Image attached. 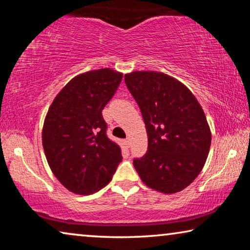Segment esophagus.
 Instances as JSON below:
<instances>
[{"instance_id":"esophagus-1","label":"esophagus","mask_w":250,"mask_h":250,"mask_svg":"<svg viewBox=\"0 0 250 250\" xmlns=\"http://www.w3.org/2000/svg\"><path fill=\"white\" fill-rule=\"evenodd\" d=\"M125 144L126 146H130V139H129V138H126V139L125 140Z\"/></svg>"}]
</instances>
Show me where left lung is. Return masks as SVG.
Instances as JSON below:
<instances>
[{"label": "left lung", "mask_w": 250, "mask_h": 250, "mask_svg": "<svg viewBox=\"0 0 250 250\" xmlns=\"http://www.w3.org/2000/svg\"><path fill=\"white\" fill-rule=\"evenodd\" d=\"M144 118L148 150L133 166L142 182L162 193L187 188L203 170L211 132L199 102L184 83L157 71L125 75Z\"/></svg>", "instance_id": "obj_1"}]
</instances>
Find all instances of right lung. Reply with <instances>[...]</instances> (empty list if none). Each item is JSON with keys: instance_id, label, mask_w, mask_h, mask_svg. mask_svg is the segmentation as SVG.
I'll list each match as a JSON object with an SVG mask.
<instances>
[{"instance_id": "obj_1", "label": "right lung", "mask_w": 250, "mask_h": 250, "mask_svg": "<svg viewBox=\"0 0 250 250\" xmlns=\"http://www.w3.org/2000/svg\"><path fill=\"white\" fill-rule=\"evenodd\" d=\"M122 75L109 68L77 75L46 113L42 144L47 164L57 179L77 195L105 187L122 160L120 146L106 137L102 117Z\"/></svg>"}]
</instances>
